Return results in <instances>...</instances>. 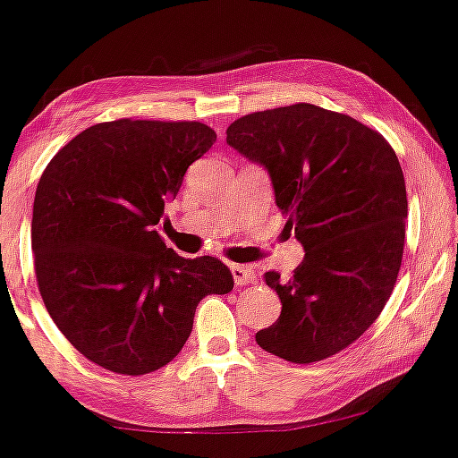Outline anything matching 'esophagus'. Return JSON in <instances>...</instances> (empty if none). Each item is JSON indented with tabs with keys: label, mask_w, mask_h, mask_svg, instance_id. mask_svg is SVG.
I'll use <instances>...</instances> for the list:
<instances>
[{
	"label": "esophagus",
	"mask_w": 458,
	"mask_h": 458,
	"mask_svg": "<svg viewBox=\"0 0 458 458\" xmlns=\"http://www.w3.org/2000/svg\"><path fill=\"white\" fill-rule=\"evenodd\" d=\"M233 277L236 285H250L256 282V273L247 264H233Z\"/></svg>",
	"instance_id": "1"
}]
</instances>
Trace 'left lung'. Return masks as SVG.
<instances>
[{"label": "left lung", "instance_id": "obj_1", "mask_svg": "<svg viewBox=\"0 0 458 458\" xmlns=\"http://www.w3.org/2000/svg\"><path fill=\"white\" fill-rule=\"evenodd\" d=\"M225 140L271 174L275 202L305 247L284 282L277 322L256 333L262 350L296 362L345 350L376 322L401 268L407 194L399 157L369 125L316 104L236 119Z\"/></svg>", "mask_w": 458, "mask_h": 458}]
</instances>
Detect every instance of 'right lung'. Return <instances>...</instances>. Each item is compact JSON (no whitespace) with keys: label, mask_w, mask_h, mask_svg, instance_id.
Here are the masks:
<instances>
[{"label":"right lung","mask_w":458,"mask_h":458,"mask_svg":"<svg viewBox=\"0 0 458 458\" xmlns=\"http://www.w3.org/2000/svg\"><path fill=\"white\" fill-rule=\"evenodd\" d=\"M217 134L200 121L96 123L55 153L31 219L36 282L53 322L93 365L145 376L179 354L198 302L234 279L159 236L164 202Z\"/></svg>","instance_id":"1"}]
</instances>
